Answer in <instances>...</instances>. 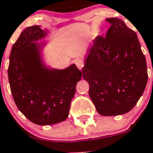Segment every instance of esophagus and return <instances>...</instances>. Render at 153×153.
Listing matches in <instances>:
<instances>
[{
	"label": "esophagus",
	"instance_id": "obj_1",
	"mask_svg": "<svg viewBox=\"0 0 153 153\" xmlns=\"http://www.w3.org/2000/svg\"><path fill=\"white\" fill-rule=\"evenodd\" d=\"M76 67L81 70V69L83 68V66H84V63H83V60L82 59H77V60H76Z\"/></svg>",
	"mask_w": 153,
	"mask_h": 153
}]
</instances>
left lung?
<instances>
[{"mask_svg": "<svg viewBox=\"0 0 153 153\" xmlns=\"http://www.w3.org/2000/svg\"><path fill=\"white\" fill-rule=\"evenodd\" d=\"M106 21L110 27L105 37L93 40L82 73L98 113L111 117L125 114L136 106L148 74L136 33L120 19Z\"/></svg>", "mask_w": 153, "mask_h": 153, "instance_id": "1", "label": "left lung"}]
</instances>
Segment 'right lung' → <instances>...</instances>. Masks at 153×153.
Here are the masks:
<instances>
[{
    "mask_svg": "<svg viewBox=\"0 0 153 153\" xmlns=\"http://www.w3.org/2000/svg\"><path fill=\"white\" fill-rule=\"evenodd\" d=\"M48 31L39 25L21 32L12 47L8 79L19 110L33 123L47 126L67 120L70 102L82 73L74 63L65 69L51 67L45 62L47 43H40Z\"/></svg>",
    "mask_w": 153,
    "mask_h": 153,
    "instance_id": "obj_1",
    "label": "right lung"
}]
</instances>
